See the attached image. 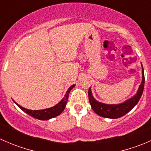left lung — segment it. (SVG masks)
Masks as SVG:
<instances>
[{
  "instance_id": "obj_1",
  "label": "left lung",
  "mask_w": 151,
  "mask_h": 151,
  "mask_svg": "<svg viewBox=\"0 0 151 151\" xmlns=\"http://www.w3.org/2000/svg\"><path fill=\"white\" fill-rule=\"evenodd\" d=\"M144 85L145 75L142 67V81L141 85H139L137 94L132 99L120 104H105L103 103L99 102L93 98V96H92V93H91V88H90L88 90V99H89L90 104L94 112L100 116L106 118H112V119L121 118L126 115L127 112H129L135 105L137 104L143 93Z\"/></svg>"
}]
</instances>
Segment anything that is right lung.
Wrapping results in <instances>:
<instances>
[{"mask_svg": "<svg viewBox=\"0 0 151 151\" xmlns=\"http://www.w3.org/2000/svg\"><path fill=\"white\" fill-rule=\"evenodd\" d=\"M74 85H72L71 86H70V88H68V91H66V95H65V96L63 97V99H62L58 104H56L55 106H52V107L48 108V109H42V110H30V109H25V108L22 107L20 105L17 104L14 101L15 104L17 105L22 111L26 112L27 114H28L30 116L33 117V118H36V119L42 120V121H46V120H49L50 119V118H54V117L58 116V115H59L62 112H63V109L66 107L67 101H68V93H69L70 91L74 88Z\"/></svg>", "mask_w": 151, "mask_h": 151, "instance_id": "1", "label": "right lung"}]
</instances>
